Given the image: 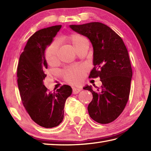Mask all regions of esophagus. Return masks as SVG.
Returning <instances> with one entry per match:
<instances>
[{"mask_svg": "<svg viewBox=\"0 0 151 151\" xmlns=\"http://www.w3.org/2000/svg\"><path fill=\"white\" fill-rule=\"evenodd\" d=\"M81 91V88H73V94L78 93H79Z\"/></svg>", "mask_w": 151, "mask_h": 151, "instance_id": "1", "label": "esophagus"}]
</instances>
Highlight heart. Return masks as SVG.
Wrapping results in <instances>:
<instances>
[{
    "instance_id": "obj_1",
    "label": "heart",
    "mask_w": 151,
    "mask_h": 151,
    "mask_svg": "<svg viewBox=\"0 0 151 151\" xmlns=\"http://www.w3.org/2000/svg\"><path fill=\"white\" fill-rule=\"evenodd\" d=\"M65 38L71 43L73 46L76 49L81 46L86 41H87L84 37L78 34H70L65 37ZM58 42L54 40L48 44L45 50L44 55L48 63L54 64L58 60ZM86 70L84 67L80 66H73L68 67L63 70V77L65 80L69 83L73 84H78L84 78Z\"/></svg>"
}]
</instances>
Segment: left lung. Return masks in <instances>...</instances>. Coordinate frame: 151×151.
<instances>
[{
    "label": "left lung",
    "instance_id": "8db88e82",
    "mask_svg": "<svg viewBox=\"0 0 151 151\" xmlns=\"http://www.w3.org/2000/svg\"><path fill=\"white\" fill-rule=\"evenodd\" d=\"M73 31L88 37L93 48L94 67L89 78H100L101 88L86 86L93 99L88 105L90 116L99 124L116 120L124 109L130 92L132 69L123 40L109 27L99 22L70 25Z\"/></svg>",
    "mask_w": 151,
    "mask_h": 151
}]
</instances>
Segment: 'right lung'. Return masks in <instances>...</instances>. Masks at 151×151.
Segmentation results:
<instances>
[{"label": "right lung", "instance_id": "right-lung-1", "mask_svg": "<svg viewBox=\"0 0 151 151\" xmlns=\"http://www.w3.org/2000/svg\"><path fill=\"white\" fill-rule=\"evenodd\" d=\"M61 27L55 25L35 32L20 55L17 69L23 105L31 119L46 128H54L63 121L65 103L72 93L68 85L61 86L52 93L43 84L46 77L44 69L48 68L44 52Z\"/></svg>", "mask_w": 151, "mask_h": 151}]
</instances>
